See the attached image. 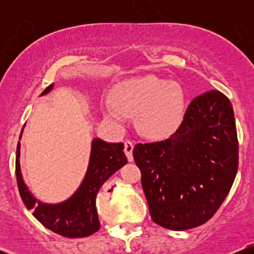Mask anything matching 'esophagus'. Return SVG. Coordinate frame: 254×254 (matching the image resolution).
Segmentation results:
<instances>
[{"instance_id": "obj_1", "label": "esophagus", "mask_w": 254, "mask_h": 254, "mask_svg": "<svg viewBox=\"0 0 254 254\" xmlns=\"http://www.w3.org/2000/svg\"><path fill=\"white\" fill-rule=\"evenodd\" d=\"M132 150H133V143H132V142L125 141L124 142V153H125V155H127L129 161H132V160H133Z\"/></svg>"}]
</instances>
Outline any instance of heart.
<instances>
[{"mask_svg": "<svg viewBox=\"0 0 254 254\" xmlns=\"http://www.w3.org/2000/svg\"><path fill=\"white\" fill-rule=\"evenodd\" d=\"M111 101L104 105L110 119L122 123L127 113H136V127L142 135L162 138L176 132L185 113V94L179 83L143 75L116 84Z\"/></svg>", "mask_w": 254, "mask_h": 254, "instance_id": "heart-1", "label": "heart"}]
</instances>
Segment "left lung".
<instances>
[{
  "label": "left lung",
  "mask_w": 254,
  "mask_h": 254,
  "mask_svg": "<svg viewBox=\"0 0 254 254\" xmlns=\"http://www.w3.org/2000/svg\"><path fill=\"white\" fill-rule=\"evenodd\" d=\"M133 160L154 222L172 230L205 223L226 199L238 172L229 99L218 90L198 95L176 132L164 141L137 143Z\"/></svg>",
  "instance_id": "obj_1"
}]
</instances>
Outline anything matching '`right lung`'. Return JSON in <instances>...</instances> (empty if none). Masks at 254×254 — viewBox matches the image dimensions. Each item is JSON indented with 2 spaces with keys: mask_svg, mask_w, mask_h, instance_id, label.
<instances>
[{
  "mask_svg": "<svg viewBox=\"0 0 254 254\" xmlns=\"http://www.w3.org/2000/svg\"><path fill=\"white\" fill-rule=\"evenodd\" d=\"M52 87L54 83L44 90L42 95L50 92ZM123 149V143H107L95 138L92 142L88 170L78 190L65 202L51 205L38 202L26 188L20 170L19 142L16 148L15 174L22 202L27 209H33V216L44 227L62 237L84 238L92 235L100 228L95 206L97 193L101 185L127 162Z\"/></svg>",
  "mask_w": 254,
  "mask_h": 254,
  "instance_id": "add662e5",
  "label": "right lung"
}]
</instances>
